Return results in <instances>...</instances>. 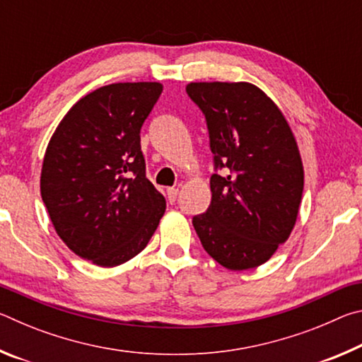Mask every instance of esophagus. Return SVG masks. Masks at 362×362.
<instances>
[{"mask_svg":"<svg viewBox=\"0 0 362 362\" xmlns=\"http://www.w3.org/2000/svg\"><path fill=\"white\" fill-rule=\"evenodd\" d=\"M177 196H179V188H168V199L170 203H175Z\"/></svg>","mask_w":362,"mask_h":362,"instance_id":"1","label":"esophagus"}]
</instances>
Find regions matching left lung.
<instances>
[{"mask_svg":"<svg viewBox=\"0 0 362 362\" xmlns=\"http://www.w3.org/2000/svg\"><path fill=\"white\" fill-rule=\"evenodd\" d=\"M214 155L212 199L193 217L207 254L228 269L265 263L296 225L303 166L283 113L249 83H189Z\"/></svg>","mask_w":362,"mask_h":362,"instance_id":"obj_1","label":"left lung"}]
</instances>
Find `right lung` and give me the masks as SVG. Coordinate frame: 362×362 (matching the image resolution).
I'll return each mask as SVG.
<instances>
[{
  "mask_svg": "<svg viewBox=\"0 0 362 362\" xmlns=\"http://www.w3.org/2000/svg\"><path fill=\"white\" fill-rule=\"evenodd\" d=\"M159 83H115L71 107L47 145L41 198L73 252L99 267L142 252L166 211L146 179L140 129Z\"/></svg>",
  "mask_w": 362,
  "mask_h": 362,
  "instance_id": "1",
  "label": "right lung"
}]
</instances>
